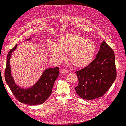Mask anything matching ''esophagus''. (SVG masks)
<instances>
[{
    "label": "esophagus",
    "instance_id": "1",
    "mask_svg": "<svg viewBox=\"0 0 126 126\" xmlns=\"http://www.w3.org/2000/svg\"><path fill=\"white\" fill-rule=\"evenodd\" d=\"M61 72L63 74H66L68 72V70L66 69H64V68H63V69H61Z\"/></svg>",
    "mask_w": 126,
    "mask_h": 126
}]
</instances>
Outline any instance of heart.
Here are the masks:
<instances>
[{
    "mask_svg": "<svg viewBox=\"0 0 126 126\" xmlns=\"http://www.w3.org/2000/svg\"><path fill=\"white\" fill-rule=\"evenodd\" d=\"M48 50L53 58L62 61L64 54H68V60L72 66L82 68L93 62L96 53L94 41L84 38L76 33H69L59 37L56 46L51 44Z\"/></svg>",
    "mask_w": 126,
    "mask_h": 126,
    "instance_id": "obj_1",
    "label": "heart"
}]
</instances>
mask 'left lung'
Instances as JSON below:
<instances>
[{
	"label": "left lung",
	"mask_w": 126,
	"mask_h": 126,
	"mask_svg": "<svg viewBox=\"0 0 126 126\" xmlns=\"http://www.w3.org/2000/svg\"><path fill=\"white\" fill-rule=\"evenodd\" d=\"M78 79L76 92L83 99L101 97L117 77L115 56L112 48L103 41L97 56L88 66L75 72Z\"/></svg>",
	"instance_id": "obj_1"
}]
</instances>
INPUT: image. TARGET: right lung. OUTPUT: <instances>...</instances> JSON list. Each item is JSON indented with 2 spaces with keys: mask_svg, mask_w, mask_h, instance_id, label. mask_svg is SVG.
<instances>
[{
  "mask_svg": "<svg viewBox=\"0 0 126 126\" xmlns=\"http://www.w3.org/2000/svg\"><path fill=\"white\" fill-rule=\"evenodd\" d=\"M30 38L27 39L29 40ZM17 45L9 51L7 57L5 78L11 92L17 99L22 104L37 105L43 104L50 96L53 86L59 76L58 67L49 68L46 70L36 84L28 89H22L15 84L11 76L9 60L10 55Z\"/></svg>",
  "mask_w": 126,
  "mask_h": 126,
  "instance_id": "right-lung-1",
  "label": "right lung"
}]
</instances>
